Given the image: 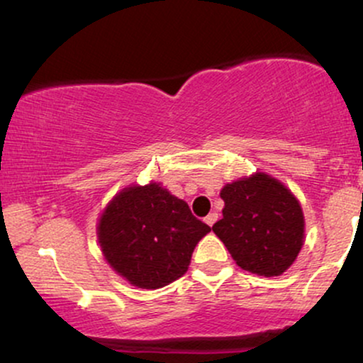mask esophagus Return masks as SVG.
Returning a JSON list of instances; mask_svg holds the SVG:
<instances>
[{
    "label": "esophagus",
    "mask_w": 363,
    "mask_h": 363,
    "mask_svg": "<svg viewBox=\"0 0 363 363\" xmlns=\"http://www.w3.org/2000/svg\"><path fill=\"white\" fill-rule=\"evenodd\" d=\"M216 220H218V213H215V211H213V213H210V215L206 216V218H205V222H206V223L210 225V227H211V225H213V223L216 222Z\"/></svg>",
    "instance_id": "34e87169"
}]
</instances>
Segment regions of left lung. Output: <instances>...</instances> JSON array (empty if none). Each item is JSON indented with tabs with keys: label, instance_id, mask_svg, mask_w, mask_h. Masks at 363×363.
<instances>
[{
	"label": "left lung",
	"instance_id": "obj_1",
	"mask_svg": "<svg viewBox=\"0 0 363 363\" xmlns=\"http://www.w3.org/2000/svg\"><path fill=\"white\" fill-rule=\"evenodd\" d=\"M223 218L213 232L237 266L259 277H280L294 264L306 239L298 199L283 182L254 172L220 191Z\"/></svg>",
	"mask_w": 363,
	"mask_h": 363
}]
</instances>
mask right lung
<instances>
[{
  "mask_svg": "<svg viewBox=\"0 0 363 363\" xmlns=\"http://www.w3.org/2000/svg\"><path fill=\"white\" fill-rule=\"evenodd\" d=\"M211 228L160 182L131 184L104 208L97 223L101 251L133 286L162 289L187 272L194 247Z\"/></svg>",
  "mask_w": 363,
  "mask_h": 363,
  "instance_id": "add662e5",
  "label": "right lung"
}]
</instances>
